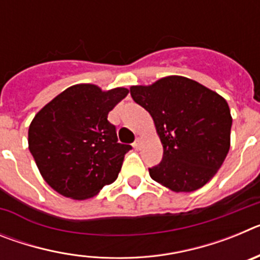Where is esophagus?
I'll return each mask as SVG.
<instances>
[{"label": "esophagus", "mask_w": 260, "mask_h": 260, "mask_svg": "<svg viewBox=\"0 0 260 260\" xmlns=\"http://www.w3.org/2000/svg\"><path fill=\"white\" fill-rule=\"evenodd\" d=\"M141 146H142V139L141 138H137L134 143H133V147H134L135 150H139V148H141Z\"/></svg>", "instance_id": "1"}]
</instances>
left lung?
Segmentation results:
<instances>
[{
    "label": "left lung",
    "instance_id": "8db88e82",
    "mask_svg": "<svg viewBox=\"0 0 260 260\" xmlns=\"http://www.w3.org/2000/svg\"><path fill=\"white\" fill-rule=\"evenodd\" d=\"M130 95L151 114L164 148L160 164L148 168L151 178L176 192L201 189L231 147L232 116L225 99L178 75L133 86Z\"/></svg>",
    "mask_w": 260,
    "mask_h": 260
}]
</instances>
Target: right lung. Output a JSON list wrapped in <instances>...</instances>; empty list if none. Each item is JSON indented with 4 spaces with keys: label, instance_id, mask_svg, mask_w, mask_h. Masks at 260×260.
I'll return each instance as SVG.
<instances>
[{
    "label": "right lung",
    "instance_id": "right-lung-1",
    "mask_svg": "<svg viewBox=\"0 0 260 260\" xmlns=\"http://www.w3.org/2000/svg\"><path fill=\"white\" fill-rule=\"evenodd\" d=\"M128 93L75 84L48 103L32 119L28 148L45 182L71 199L92 198L118 177L132 150L118 143L108 113Z\"/></svg>",
    "mask_w": 260,
    "mask_h": 260
}]
</instances>
